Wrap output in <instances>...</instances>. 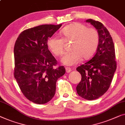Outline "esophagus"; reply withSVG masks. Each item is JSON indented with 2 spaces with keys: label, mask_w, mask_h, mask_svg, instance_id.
I'll use <instances>...</instances> for the list:
<instances>
[{
  "label": "esophagus",
  "mask_w": 125,
  "mask_h": 125,
  "mask_svg": "<svg viewBox=\"0 0 125 125\" xmlns=\"http://www.w3.org/2000/svg\"><path fill=\"white\" fill-rule=\"evenodd\" d=\"M66 73H70V72L71 71V68L67 67H66Z\"/></svg>",
  "instance_id": "34e87169"
}]
</instances>
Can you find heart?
<instances>
[{"label": "heart", "instance_id": "1", "mask_svg": "<svg viewBox=\"0 0 125 125\" xmlns=\"http://www.w3.org/2000/svg\"><path fill=\"white\" fill-rule=\"evenodd\" d=\"M61 33L63 38L52 36L47 40V43L54 55L61 56L64 52V41H73L71 47L73 52L63 56V64L68 66L76 64L82 57L85 60L89 59L97 52L100 36L95 28L74 22L63 28Z\"/></svg>", "mask_w": 125, "mask_h": 125}]
</instances>
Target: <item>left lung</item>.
Wrapping results in <instances>:
<instances>
[{
  "mask_svg": "<svg viewBox=\"0 0 125 125\" xmlns=\"http://www.w3.org/2000/svg\"><path fill=\"white\" fill-rule=\"evenodd\" d=\"M97 30L100 42L97 52L91 60L77 67L82 80L76 87L79 96L88 100L97 99L108 91L113 79L117 63L115 45L109 32L101 22L88 19Z\"/></svg>",
  "mask_w": 125,
  "mask_h": 125,
  "instance_id": "obj_1",
  "label": "left lung"
}]
</instances>
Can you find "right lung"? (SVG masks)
Here are the masks:
<instances>
[{
	"mask_svg": "<svg viewBox=\"0 0 125 125\" xmlns=\"http://www.w3.org/2000/svg\"><path fill=\"white\" fill-rule=\"evenodd\" d=\"M62 26L45 24L22 31L14 46V76L25 97L35 104L50 101L56 82L66 73L64 66L55 67L56 60L48 49L47 40Z\"/></svg>",
	"mask_w": 125,
	"mask_h": 125,
	"instance_id": "add662e5",
	"label": "right lung"
}]
</instances>
